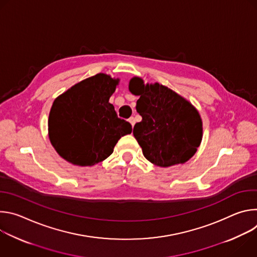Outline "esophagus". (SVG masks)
I'll return each instance as SVG.
<instances>
[{
    "label": "esophagus",
    "mask_w": 257,
    "mask_h": 257,
    "mask_svg": "<svg viewBox=\"0 0 257 257\" xmlns=\"http://www.w3.org/2000/svg\"><path fill=\"white\" fill-rule=\"evenodd\" d=\"M129 122H130V124H131L132 126H134V124H135V119H134V117L129 118Z\"/></svg>",
    "instance_id": "1"
}]
</instances>
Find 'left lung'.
<instances>
[{
  "label": "left lung",
  "instance_id": "obj_1",
  "mask_svg": "<svg viewBox=\"0 0 257 257\" xmlns=\"http://www.w3.org/2000/svg\"><path fill=\"white\" fill-rule=\"evenodd\" d=\"M129 90L139 95L136 111L142 117L133 135L143 156L159 167L187 162L194 156L202 138V122L195 107L170 88L156 83L130 80Z\"/></svg>",
  "mask_w": 257,
  "mask_h": 257
}]
</instances>
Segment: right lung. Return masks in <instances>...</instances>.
<instances>
[{"label": "right lung", "instance_id": "add662e5", "mask_svg": "<svg viewBox=\"0 0 257 257\" xmlns=\"http://www.w3.org/2000/svg\"><path fill=\"white\" fill-rule=\"evenodd\" d=\"M118 80L99 73L57 97L49 116V137L57 153L77 166H92L114 152L132 131L108 102Z\"/></svg>", "mask_w": 257, "mask_h": 257}]
</instances>
